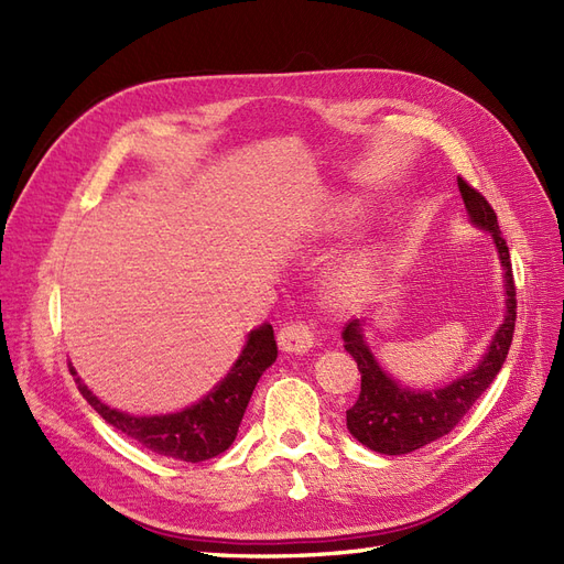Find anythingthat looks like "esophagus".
<instances>
[{
  "mask_svg": "<svg viewBox=\"0 0 564 564\" xmlns=\"http://www.w3.org/2000/svg\"><path fill=\"white\" fill-rule=\"evenodd\" d=\"M278 340H280V348L286 350V352H294V355H301V352H308L313 340H315V332L308 322L303 319H294V322H286L280 327V334H278Z\"/></svg>",
  "mask_w": 564,
  "mask_h": 564,
  "instance_id": "34e87169",
  "label": "esophagus"
}]
</instances>
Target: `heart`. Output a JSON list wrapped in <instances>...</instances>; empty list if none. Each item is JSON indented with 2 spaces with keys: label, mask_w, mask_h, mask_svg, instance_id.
I'll use <instances>...</instances> for the list:
<instances>
[{
  "label": "heart",
  "mask_w": 564,
  "mask_h": 564,
  "mask_svg": "<svg viewBox=\"0 0 564 564\" xmlns=\"http://www.w3.org/2000/svg\"><path fill=\"white\" fill-rule=\"evenodd\" d=\"M362 282H365L362 263H352L344 272H338V278H336L334 284H336L338 294H350V292H355V289H360Z\"/></svg>",
  "instance_id": "b5f03b06"
}]
</instances>
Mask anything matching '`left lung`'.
Listing matches in <instances>:
<instances>
[{
    "label": "left lung",
    "mask_w": 564,
    "mask_h": 564,
    "mask_svg": "<svg viewBox=\"0 0 564 564\" xmlns=\"http://www.w3.org/2000/svg\"><path fill=\"white\" fill-rule=\"evenodd\" d=\"M458 191L460 197H464L473 224L480 226L482 230H489L494 245L499 249V259L506 272V317L480 365L468 371L466 377L449 383L447 388L425 392L404 390L390 377H386L360 334V319L348 322V327L344 329L346 350L355 357L357 369L362 373V383L360 398L346 412V425L352 437L379 454H409L452 433L460 419L470 412L473 404L480 400L482 392L491 386V381L497 379L501 365L506 362L510 340H513L518 317L516 280L508 245L497 224V212L491 209V204L485 199L482 193H477L460 176Z\"/></svg>",
    "instance_id": "left-lung-1"
}]
</instances>
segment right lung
<instances>
[{
  "mask_svg": "<svg viewBox=\"0 0 564 564\" xmlns=\"http://www.w3.org/2000/svg\"><path fill=\"white\" fill-rule=\"evenodd\" d=\"M278 344L270 324H263L249 334L247 346L235 362L228 377L212 390L199 404L178 414L166 416H131L117 412L91 395V390L79 379L77 388L87 402L119 433L160 456L199 464V460L224 454L240 429L251 392L259 383L261 373L275 362ZM75 373V369H70Z\"/></svg>",
  "mask_w": 564,
  "mask_h": 564,
  "instance_id": "right-lung-1",
  "label": "right lung"
}]
</instances>
